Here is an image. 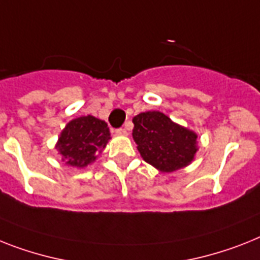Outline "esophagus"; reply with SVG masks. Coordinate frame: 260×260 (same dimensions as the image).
Segmentation results:
<instances>
[{"mask_svg": "<svg viewBox=\"0 0 260 260\" xmlns=\"http://www.w3.org/2000/svg\"><path fill=\"white\" fill-rule=\"evenodd\" d=\"M115 134H117V135H127V130H126V128H123V127L117 128V130H115Z\"/></svg>", "mask_w": 260, "mask_h": 260, "instance_id": "obj_1", "label": "esophagus"}]
</instances>
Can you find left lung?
<instances>
[{
    "label": "left lung",
    "instance_id": "1",
    "mask_svg": "<svg viewBox=\"0 0 260 260\" xmlns=\"http://www.w3.org/2000/svg\"><path fill=\"white\" fill-rule=\"evenodd\" d=\"M133 138L145 162L160 173L188 166L198 151V134L171 121L160 111H145L133 118Z\"/></svg>",
    "mask_w": 260,
    "mask_h": 260
}]
</instances>
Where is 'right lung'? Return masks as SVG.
I'll return each instance as SVG.
<instances>
[{
    "instance_id": "right-lung-1",
    "label": "right lung",
    "mask_w": 260,
    "mask_h": 260,
    "mask_svg": "<svg viewBox=\"0 0 260 260\" xmlns=\"http://www.w3.org/2000/svg\"><path fill=\"white\" fill-rule=\"evenodd\" d=\"M107 123L93 115H83L69 122L62 130L55 149L66 166L85 169L94 164L110 141Z\"/></svg>"
}]
</instances>
